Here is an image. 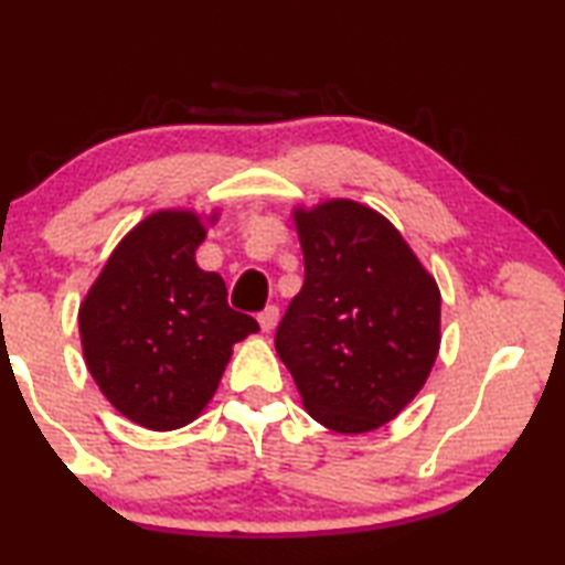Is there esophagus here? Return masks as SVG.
I'll use <instances>...</instances> for the list:
<instances>
[{
    "label": "esophagus",
    "mask_w": 565,
    "mask_h": 565,
    "mask_svg": "<svg viewBox=\"0 0 565 565\" xmlns=\"http://www.w3.org/2000/svg\"><path fill=\"white\" fill-rule=\"evenodd\" d=\"M259 327H262V331H273L275 327H277V321H280V308L277 306H267L265 311L259 313Z\"/></svg>",
    "instance_id": "esophagus-1"
}]
</instances>
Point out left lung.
<instances>
[{"label": "left lung", "instance_id": "left-lung-1", "mask_svg": "<svg viewBox=\"0 0 565 565\" xmlns=\"http://www.w3.org/2000/svg\"><path fill=\"white\" fill-rule=\"evenodd\" d=\"M306 280L275 334L308 416L339 435L396 419L439 352L437 280L373 207L347 198L292 211Z\"/></svg>", "mask_w": 565, "mask_h": 565}]
</instances>
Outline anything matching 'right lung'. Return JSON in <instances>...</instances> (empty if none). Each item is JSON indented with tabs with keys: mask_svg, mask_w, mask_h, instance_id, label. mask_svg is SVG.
<instances>
[{
	"mask_svg": "<svg viewBox=\"0 0 565 565\" xmlns=\"http://www.w3.org/2000/svg\"><path fill=\"white\" fill-rule=\"evenodd\" d=\"M207 218L174 207L136 223L79 306L82 352L103 396L138 427L172 431L211 404L234 344L259 323L198 267Z\"/></svg>",
	"mask_w": 565,
	"mask_h": 565,
	"instance_id": "obj_1",
	"label": "right lung"
}]
</instances>
